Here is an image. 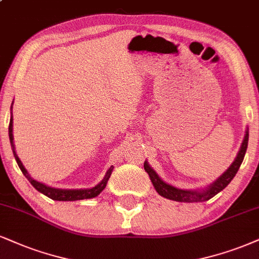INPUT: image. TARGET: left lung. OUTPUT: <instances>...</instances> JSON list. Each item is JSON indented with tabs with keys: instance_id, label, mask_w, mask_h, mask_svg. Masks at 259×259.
Instances as JSON below:
<instances>
[{
	"instance_id": "obj_1",
	"label": "left lung",
	"mask_w": 259,
	"mask_h": 259,
	"mask_svg": "<svg viewBox=\"0 0 259 259\" xmlns=\"http://www.w3.org/2000/svg\"><path fill=\"white\" fill-rule=\"evenodd\" d=\"M248 144V128L245 131V137L242 140V144L239 150L237 157H235L233 163L229 165L227 170L223 173L221 177L216 179L213 183L207 185L205 188L202 190H183V188H178L173 186V185H169L165 181L162 180L158 177V174L150 167L149 162L145 161L144 169L146 173L149 174L150 180H151L152 185H154L155 190L157 191L159 196L167 198V199L175 200V202H183V203H197V202H206L210 198L216 196L219 192H221L223 188L228 186V184L233 180V178L235 177V174L238 173L239 168L242 163V159L246 154V149Z\"/></svg>"
}]
</instances>
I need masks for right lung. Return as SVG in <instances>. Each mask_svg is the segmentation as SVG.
<instances>
[{
  "mask_svg": "<svg viewBox=\"0 0 259 259\" xmlns=\"http://www.w3.org/2000/svg\"><path fill=\"white\" fill-rule=\"evenodd\" d=\"M14 102V101H13ZM13 102H12V107L11 110L13 109ZM8 133H9V140H11V145H12V150L13 154H14V157L17 159V163L20 168V170L22 171V174L26 177V179L30 181L32 186H33L38 192L43 193L44 196L52 198L54 200H61V202H73V200H81V199H90V198H95L100 194L102 191L104 190L105 186H107L108 180H109L111 171H113L114 167H111L108 169L107 173H105L103 180L101 183H98L96 186L90 187V188H73V190H68V188H56V187H52L48 186V185L39 183V181L34 180L33 178H31V175L28 174L27 169L24 167L22 162L20 161V158L18 157L17 151H15V146H14V137H13V113L11 111V121H9V128H8Z\"/></svg>",
  "mask_w": 259,
  "mask_h": 259,
  "instance_id": "add662e5",
  "label": "right lung"
}]
</instances>
